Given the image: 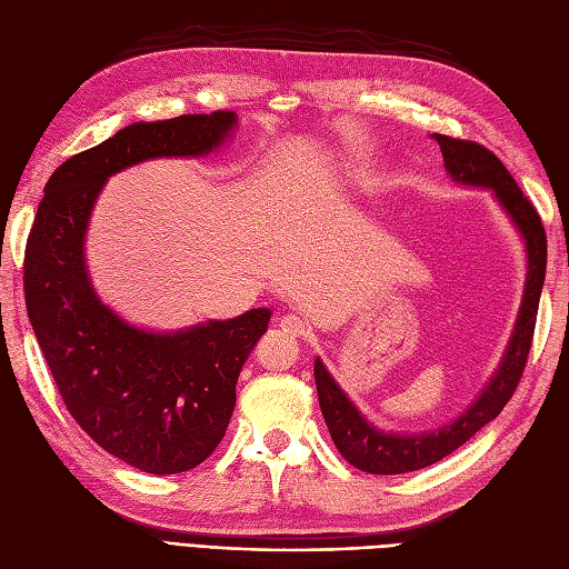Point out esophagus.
I'll use <instances>...</instances> for the list:
<instances>
[{
  "label": "esophagus",
  "mask_w": 569,
  "mask_h": 569,
  "mask_svg": "<svg viewBox=\"0 0 569 569\" xmlns=\"http://www.w3.org/2000/svg\"><path fill=\"white\" fill-rule=\"evenodd\" d=\"M280 327H282V332L289 335V337H306L308 335V327L299 316L280 318Z\"/></svg>",
  "instance_id": "1"
}]
</instances>
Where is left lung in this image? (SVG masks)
I'll return each mask as SVG.
<instances>
[{"mask_svg":"<svg viewBox=\"0 0 569 569\" xmlns=\"http://www.w3.org/2000/svg\"><path fill=\"white\" fill-rule=\"evenodd\" d=\"M432 137L441 147L443 168L449 170L451 180L458 184L491 189L496 201L503 206V211L512 220V226L522 234L527 249L525 295L501 366H498L487 387L481 389L475 403L460 418H456L451 425L432 429V432L393 435L377 429L351 403L349 396L341 391L335 377L322 366V360L316 358L313 372L318 401L332 441L353 468L370 475H403L435 465L460 449L465 441L477 435L481 427L489 425L506 408L525 372L546 278V232L541 218L531 201L522 194L518 182L512 180L508 168L498 161L496 153L477 142L456 140V137L449 134Z\"/></svg>","mask_w":569,"mask_h":569,"instance_id":"1","label":"left lung"}]
</instances>
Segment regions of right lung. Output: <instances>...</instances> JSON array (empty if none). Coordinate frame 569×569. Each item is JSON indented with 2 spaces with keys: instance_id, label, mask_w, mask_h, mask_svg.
<instances>
[{
  "instance_id": "right-lung-1",
  "label": "right lung",
  "mask_w": 569,
  "mask_h": 569,
  "mask_svg": "<svg viewBox=\"0 0 569 569\" xmlns=\"http://www.w3.org/2000/svg\"><path fill=\"white\" fill-rule=\"evenodd\" d=\"M234 126V111H213L118 130L51 173L28 237V318L68 412L101 449L149 475L187 472L216 451L270 311L178 332L128 325L97 297L84 232L113 173L159 157H206Z\"/></svg>"
}]
</instances>
